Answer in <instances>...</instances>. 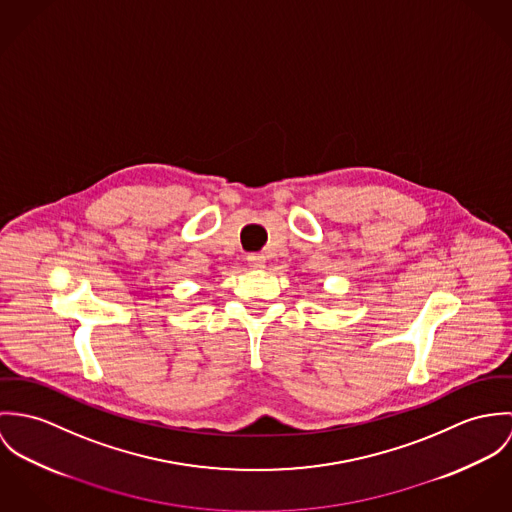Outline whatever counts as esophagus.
<instances>
[{"mask_svg":"<svg viewBox=\"0 0 512 512\" xmlns=\"http://www.w3.org/2000/svg\"><path fill=\"white\" fill-rule=\"evenodd\" d=\"M247 263H249L251 267H255V269H261V267L265 265V255H261V253H249V255H247Z\"/></svg>","mask_w":512,"mask_h":512,"instance_id":"1","label":"esophagus"}]
</instances>
